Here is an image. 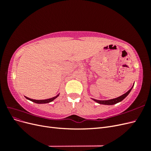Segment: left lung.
<instances>
[{
	"mask_svg": "<svg viewBox=\"0 0 151 151\" xmlns=\"http://www.w3.org/2000/svg\"><path fill=\"white\" fill-rule=\"evenodd\" d=\"M133 88V87H132ZM132 88L127 91V92L126 93H125L124 94L122 95L121 96H119L118 97L116 98H115V99H109V100H105V101H101V100H97V99H93L94 101L97 102L99 104H106V105H112V104H115L117 103H119L120 101H122V100L125 98L128 94H129L130 93V92L131 91Z\"/></svg>",
	"mask_w": 151,
	"mask_h": 151,
	"instance_id": "1",
	"label": "left lung"
}]
</instances>
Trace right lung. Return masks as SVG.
I'll return each mask as SVG.
<instances>
[{"label":"right lung","instance_id":"obj_1","mask_svg":"<svg viewBox=\"0 0 151 151\" xmlns=\"http://www.w3.org/2000/svg\"><path fill=\"white\" fill-rule=\"evenodd\" d=\"M58 96H59V94H58V95H57V96H56L53 97V98H50V99H43V100H36V99H30V98H27V97H26V99H29V100H30V101H33V102L36 103H38V104H44V103H50V102H52V101H53V100H54L55 99L57 98Z\"/></svg>","mask_w":151,"mask_h":151}]
</instances>
